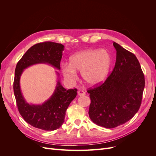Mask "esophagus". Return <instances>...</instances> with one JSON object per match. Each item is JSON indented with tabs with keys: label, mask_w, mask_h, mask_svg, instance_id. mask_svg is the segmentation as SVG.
<instances>
[{
	"label": "esophagus",
	"mask_w": 156,
	"mask_h": 156,
	"mask_svg": "<svg viewBox=\"0 0 156 156\" xmlns=\"http://www.w3.org/2000/svg\"><path fill=\"white\" fill-rule=\"evenodd\" d=\"M77 94H78V95L79 96H84L86 94V93L84 92L83 90H79L78 92H77Z\"/></svg>",
	"instance_id": "34e87169"
}]
</instances>
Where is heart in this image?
<instances>
[{
  "mask_svg": "<svg viewBox=\"0 0 156 156\" xmlns=\"http://www.w3.org/2000/svg\"><path fill=\"white\" fill-rule=\"evenodd\" d=\"M112 64V57L108 51L89 49L71 56L69 64L62 65V73L68 81H73L77 77L76 70L80 71L84 81L96 86L107 79Z\"/></svg>",
  "mask_w": 156,
  "mask_h": 156,
  "instance_id": "b5f03b06",
  "label": "heart"
}]
</instances>
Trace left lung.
I'll return each mask as SVG.
<instances>
[{
  "instance_id": "obj_1",
  "label": "left lung",
  "mask_w": 156,
  "mask_h": 156,
  "mask_svg": "<svg viewBox=\"0 0 156 156\" xmlns=\"http://www.w3.org/2000/svg\"><path fill=\"white\" fill-rule=\"evenodd\" d=\"M115 68L105 81L87 91L88 115L99 126L114 128L125 124L139 111L145 85L144 73L135 55L116 42Z\"/></svg>"
}]
</instances>
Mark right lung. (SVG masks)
I'll return each instance as SVG.
<instances>
[{
  "label": "right lung",
  "instance_id": "obj_1",
  "mask_svg": "<svg viewBox=\"0 0 156 156\" xmlns=\"http://www.w3.org/2000/svg\"><path fill=\"white\" fill-rule=\"evenodd\" d=\"M64 46L58 43L45 41L35 44L28 49L17 64L13 81V92L19 112L28 124L36 128L53 131L62 125L66 111L77 96L76 88L66 90L61 84L59 73L56 72L58 81L52 96L41 105L28 103L20 87V78L23 71L37 64H48L58 70Z\"/></svg>",
  "mask_w": 156,
  "mask_h": 156
}]
</instances>
